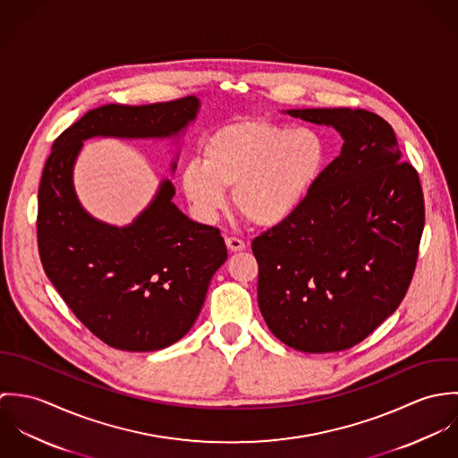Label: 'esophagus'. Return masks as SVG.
<instances>
[{"instance_id": "1", "label": "esophagus", "mask_w": 458, "mask_h": 458, "mask_svg": "<svg viewBox=\"0 0 458 458\" xmlns=\"http://www.w3.org/2000/svg\"><path fill=\"white\" fill-rule=\"evenodd\" d=\"M225 245H227V249L231 250V252H240V250H245V242L243 240H240V238H236V236H227L225 238Z\"/></svg>"}]
</instances>
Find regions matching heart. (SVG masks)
<instances>
[{
	"label": "heart",
	"mask_w": 458,
	"mask_h": 458,
	"mask_svg": "<svg viewBox=\"0 0 458 458\" xmlns=\"http://www.w3.org/2000/svg\"><path fill=\"white\" fill-rule=\"evenodd\" d=\"M202 158L204 164L191 160L183 169L185 196L200 215L220 211L225 189H234V206L249 222L275 227L312 192L327 162V144L309 127L245 120L213 131Z\"/></svg>",
	"instance_id": "b5f03b06"
}]
</instances>
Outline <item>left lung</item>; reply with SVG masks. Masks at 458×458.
<instances>
[{"instance_id": "obj_1", "label": "left lung", "mask_w": 458, "mask_h": 458, "mask_svg": "<svg viewBox=\"0 0 458 458\" xmlns=\"http://www.w3.org/2000/svg\"><path fill=\"white\" fill-rule=\"evenodd\" d=\"M340 131V155L303 206L252 242L258 301L271 333L303 352L365 340L403 300L425 225L416 169L392 125L367 109H291Z\"/></svg>"}]
</instances>
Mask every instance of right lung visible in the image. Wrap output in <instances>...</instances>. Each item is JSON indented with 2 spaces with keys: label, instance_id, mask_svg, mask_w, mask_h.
Segmentation results:
<instances>
[{
  "label": "right lung",
  "instance_id": "add662e5",
  "mask_svg": "<svg viewBox=\"0 0 458 458\" xmlns=\"http://www.w3.org/2000/svg\"><path fill=\"white\" fill-rule=\"evenodd\" d=\"M197 109L196 97L102 106L56 137L44 165L37 215L44 271L75 318L114 349L157 351L178 342L196 323L227 249L216 227L192 222L171 202L169 180L131 225L95 220L73 192L75 157L95 135H174Z\"/></svg>",
  "mask_w": 458,
  "mask_h": 458
}]
</instances>
